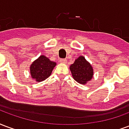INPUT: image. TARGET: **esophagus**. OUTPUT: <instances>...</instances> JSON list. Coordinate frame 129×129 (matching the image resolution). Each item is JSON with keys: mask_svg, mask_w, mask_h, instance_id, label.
I'll return each instance as SVG.
<instances>
[{"mask_svg": "<svg viewBox=\"0 0 129 129\" xmlns=\"http://www.w3.org/2000/svg\"><path fill=\"white\" fill-rule=\"evenodd\" d=\"M60 62H62V63H65L66 62H67V60L66 59H60Z\"/></svg>", "mask_w": 129, "mask_h": 129, "instance_id": "34e87169", "label": "esophagus"}]
</instances>
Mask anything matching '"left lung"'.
<instances>
[{"label":"left lung","instance_id":"obj_1","mask_svg":"<svg viewBox=\"0 0 129 129\" xmlns=\"http://www.w3.org/2000/svg\"><path fill=\"white\" fill-rule=\"evenodd\" d=\"M69 69L73 78L80 84H86L93 78V68L82 55L75 60L74 64L69 67Z\"/></svg>","mask_w":129,"mask_h":129}]
</instances>
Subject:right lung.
I'll use <instances>...</instances> for the list:
<instances>
[{"mask_svg":"<svg viewBox=\"0 0 129 129\" xmlns=\"http://www.w3.org/2000/svg\"><path fill=\"white\" fill-rule=\"evenodd\" d=\"M55 65V62L50 60L44 55H41L30 65L31 76L37 82L44 81L51 76Z\"/></svg>","mask_w":129,"mask_h":129,"instance_id":"right-lung-1","label":"right lung"}]
</instances>
